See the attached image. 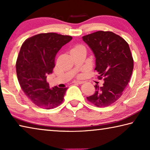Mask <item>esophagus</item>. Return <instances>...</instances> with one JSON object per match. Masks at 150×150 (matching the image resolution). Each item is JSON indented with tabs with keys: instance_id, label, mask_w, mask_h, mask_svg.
Instances as JSON below:
<instances>
[{
	"instance_id": "34e87169",
	"label": "esophagus",
	"mask_w": 150,
	"mask_h": 150,
	"mask_svg": "<svg viewBox=\"0 0 150 150\" xmlns=\"http://www.w3.org/2000/svg\"><path fill=\"white\" fill-rule=\"evenodd\" d=\"M73 83H77V84H82V83H83V81L77 80V81H73Z\"/></svg>"
}]
</instances>
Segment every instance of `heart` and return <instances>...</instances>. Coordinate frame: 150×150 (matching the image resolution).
<instances>
[{"mask_svg": "<svg viewBox=\"0 0 150 150\" xmlns=\"http://www.w3.org/2000/svg\"><path fill=\"white\" fill-rule=\"evenodd\" d=\"M81 47H83L81 46V45H77V46H75L73 50H77V49H79V48H81Z\"/></svg>", "mask_w": 150, "mask_h": 150, "instance_id": "1", "label": "heart"}]
</instances>
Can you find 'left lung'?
Instances as JSON below:
<instances>
[{"instance_id":"obj_1","label":"left lung","mask_w":150,"mask_h":150,"mask_svg":"<svg viewBox=\"0 0 150 150\" xmlns=\"http://www.w3.org/2000/svg\"><path fill=\"white\" fill-rule=\"evenodd\" d=\"M82 38L95 55L98 79L104 77L105 81L102 87L95 86V93L87 100L98 107L110 106L122 95L132 74L130 47L122 38L112 32L98 31Z\"/></svg>"}]
</instances>
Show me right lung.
<instances>
[{
	"mask_svg": "<svg viewBox=\"0 0 150 150\" xmlns=\"http://www.w3.org/2000/svg\"><path fill=\"white\" fill-rule=\"evenodd\" d=\"M71 40L69 35L45 33L22 45L16 63L18 80L26 95L40 108H54L63 102L67 88H50L46 79L52 73L57 53Z\"/></svg>",
	"mask_w": 150,
	"mask_h": 150,
	"instance_id": "1",
	"label": "right lung"
}]
</instances>
